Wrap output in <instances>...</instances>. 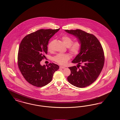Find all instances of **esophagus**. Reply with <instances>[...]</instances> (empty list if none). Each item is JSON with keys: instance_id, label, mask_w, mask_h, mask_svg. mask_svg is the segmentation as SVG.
<instances>
[{"instance_id": "34e87169", "label": "esophagus", "mask_w": 120, "mask_h": 120, "mask_svg": "<svg viewBox=\"0 0 120 120\" xmlns=\"http://www.w3.org/2000/svg\"><path fill=\"white\" fill-rule=\"evenodd\" d=\"M65 68L63 66H60V69H64Z\"/></svg>"}]
</instances>
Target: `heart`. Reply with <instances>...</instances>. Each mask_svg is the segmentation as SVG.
Returning a JSON list of instances; mask_svg holds the SVG:
<instances>
[{
	"label": "heart",
	"instance_id": "b5f03b06",
	"mask_svg": "<svg viewBox=\"0 0 120 120\" xmlns=\"http://www.w3.org/2000/svg\"><path fill=\"white\" fill-rule=\"evenodd\" d=\"M62 39L64 45L68 47L69 50L72 54L76 55L79 52L81 47V43L79 41L76 40L72 43V38L68 35L63 36ZM48 48L49 50H51V43L49 45ZM70 58V56L68 54H58L53 57V60L60 64L64 65L67 63Z\"/></svg>",
	"mask_w": 120,
	"mask_h": 120
}]
</instances>
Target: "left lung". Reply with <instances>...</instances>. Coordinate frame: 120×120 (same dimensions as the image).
<instances>
[{"mask_svg": "<svg viewBox=\"0 0 120 120\" xmlns=\"http://www.w3.org/2000/svg\"><path fill=\"white\" fill-rule=\"evenodd\" d=\"M65 31L74 35L81 43L78 54L71 62L77 63V67L69 68L71 73L68 77V80L79 88L90 86L96 80L103 67L104 56L102 45L94 35L82 30ZM80 64L82 66L78 69Z\"/></svg>", "mask_w": 120, "mask_h": 120, "instance_id": "1", "label": "left lung"}]
</instances>
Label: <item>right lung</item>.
<instances>
[{"label":"right lung","instance_id":"obj_1","mask_svg":"<svg viewBox=\"0 0 120 120\" xmlns=\"http://www.w3.org/2000/svg\"><path fill=\"white\" fill-rule=\"evenodd\" d=\"M60 30L40 29L26 36L19 46L17 57L19 70L31 85L43 87L51 81L54 73L59 68L56 64H40L47 53V45L52 36Z\"/></svg>","mask_w":120,"mask_h":120}]
</instances>
